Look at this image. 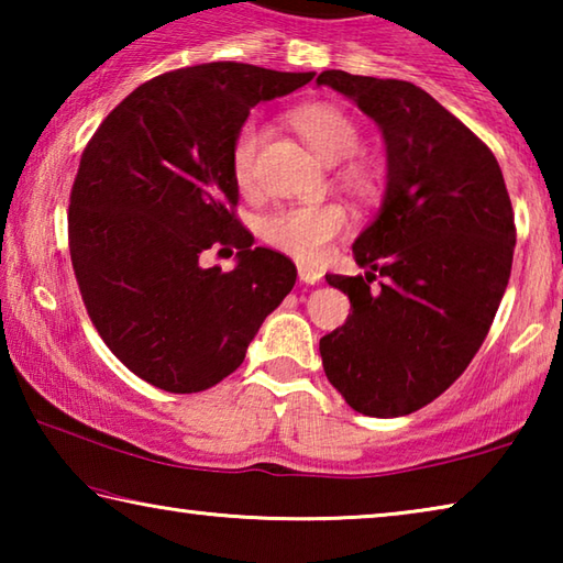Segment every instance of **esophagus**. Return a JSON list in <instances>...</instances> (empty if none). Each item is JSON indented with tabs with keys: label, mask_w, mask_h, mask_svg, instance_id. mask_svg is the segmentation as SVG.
Here are the masks:
<instances>
[{
	"label": "esophagus",
	"mask_w": 563,
	"mask_h": 563,
	"mask_svg": "<svg viewBox=\"0 0 563 563\" xmlns=\"http://www.w3.org/2000/svg\"><path fill=\"white\" fill-rule=\"evenodd\" d=\"M298 275H300V280L308 285H316L322 278V273L318 268H310V265H298Z\"/></svg>",
	"instance_id": "1"
}]
</instances>
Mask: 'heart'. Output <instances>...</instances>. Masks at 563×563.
<instances>
[{
  "label": "heart",
  "instance_id": "obj_1",
  "mask_svg": "<svg viewBox=\"0 0 563 563\" xmlns=\"http://www.w3.org/2000/svg\"><path fill=\"white\" fill-rule=\"evenodd\" d=\"M316 154L325 164H340L355 156L362 144V133L355 119L332 103H308L290 117ZM263 141V129L258 119H247L238 129L231 146V170L235 186L243 194L255 188V166ZM345 186L367 194L375 188V168L362 158H350L340 170ZM350 223L347 211L340 203H310V206H280L261 218V238L275 251H283L292 258L316 263L325 255L328 245L345 231Z\"/></svg>",
  "mask_w": 563,
  "mask_h": 563
}]
</instances>
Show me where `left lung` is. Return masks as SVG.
<instances>
[{"mask_svg": "<svg viewBox=\"0 0 563 563\" xmlns=\"http://www.w3.org/2000/svg\"><path fill=\"white\" fill-rule=\"evenodd\" d=\"M316 81L387 144L383 211L352 245L367 273L325 275L352 312L320 340L322 367L355 412L402 417L464 373L497 316L517 243L507 184L489 146L415 84L340 69Z\"/></svg>", "mask_w": 563, "mask_h": 563, "instance_id": "1", "label": "left lung"}]
</instances>
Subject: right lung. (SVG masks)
<instances>
[{"instance_id":"add662e5","label":"right lung","mask_w":563,"mask_h":563,"mask_svg":"<svg viewBox=\"0 0 563 563\" xmlns=\"http://www.w3.org/2000/svg\"><path fill=\"white\" fill-rule=\"evenodd\" d=\"M316 71L211 62L141 84L84 148L69 196V253L81 300L133 375L190 395L221 383L292 290L295 263L235 216L231 146L261 101ZM213 246L239 251L223 274ZM221 253V251H218Z\"/></svg>"}]
</instances>
